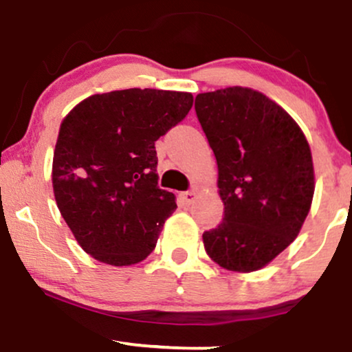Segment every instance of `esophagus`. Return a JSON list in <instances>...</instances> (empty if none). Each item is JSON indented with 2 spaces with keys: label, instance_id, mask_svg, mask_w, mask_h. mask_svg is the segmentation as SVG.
Masks as SVG:
<instances>
[{
  "label": "esophagus",
  "instance_id": "34e87169",
  "mask_svg": "<svg viewBox=\"0 0 352 352\" xmlns=\"http://www.w3.org/2000/svg\"><path fill=\"white\" fill-rule=\"evenodd\" d=\"M181 197H183V201L186 202V204H191V202L194 201V197H196V191L181 192Z\"/></svg>",
  "mask_w": 352,
  "mask_h": 352
}]
</instances>
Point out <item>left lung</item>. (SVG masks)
I'll use <instances>...</instances> for the list:
<instances>
[{"mask_svg":"<svg viewBox=\"0 0 352 352\" xmlns=\"http://www.w3.org/2000/svg\"><path fill=\"white\" fill-rule=\"evenodd\" d=\"M219 169L224 217L202 234L214 262L254 272L298 235L315 192L309 144L296 122L265 95L229 87L196 97Z\"/></svg>","mask_w":352,"mask_h":352,"instance_id":"8db88e82","label":"left lung"}]
</instances>
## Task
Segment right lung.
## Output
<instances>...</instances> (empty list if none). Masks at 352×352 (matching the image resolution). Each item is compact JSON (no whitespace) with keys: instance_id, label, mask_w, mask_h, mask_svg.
<instances>
[{"instance_id":"1","label":"right lung","mask_w":352,"mask_h":352,"mask_svg":"<svg viewBox=\"0 0 352 352\" xmlns=\"http://www.w3.org/2000/svg\"><path fill=\"white\" fill-rule=\"evenodd\" d=\"M192 95L126 89L92 95L62 122L52 161L57 208L87 254L115 267L155 250L175 194L158 188L155 142L183 122Z\"/></svg>"}]
</instances>
